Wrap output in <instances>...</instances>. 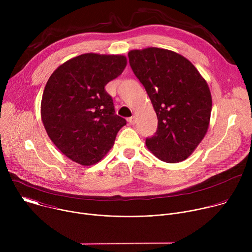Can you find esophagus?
<instances>
[{"instance_id": "34e87169", "label": "esophagus", "mask_w": 252, "mask_h": 252, "mask_svg": "<svg viewBox=\"0 0 252 252\" xmlns=\"http://www.w3.org/2000/svg\"><path fill=\"white\" fill-rule=\"evenodd\" d=\"M127 122L130 124V125H133L135 123V118L134 117H130L127 119Z\"/></svg>"}]
</instances>
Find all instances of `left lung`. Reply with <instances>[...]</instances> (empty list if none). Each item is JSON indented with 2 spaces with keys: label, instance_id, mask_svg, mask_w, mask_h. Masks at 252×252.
I'll return each instance as SVG.
<instances>
[{
  "label": "left lung",
  "instance_id": "obj_1",
  "mask_svg": "<svg viewBox=\"0 0 252 252\" xmlns=\"http://www.w3.org/2000/svg\"><path fill=\"white\" fill-rule=\"evenodd\" d=\"M128 60L158 117V129L147 137V147L162 161L185 160L208 128L212 100L205 80L189 60L168 50H133Z\"/></svg>",
  "mask_w": 252,
  "mask_h": 252
}]
</instances>
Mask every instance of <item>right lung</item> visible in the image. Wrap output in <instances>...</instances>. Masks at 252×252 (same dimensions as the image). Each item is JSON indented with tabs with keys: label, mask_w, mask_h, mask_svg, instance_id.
Listing matches in <instances>:
<instances>
[{
	"label": "right lung",
	"mask_w": 252,
	"mask_h": 252,
	"mask_svg": "<svg viewBox=\"0 0 252 252\" xmlns=\"http://www.w3.org/2000/svg\"><path fill=\"white\" fill-rule=\"evenodd\" d=\"M126 65L125 56L84 54L60 65L50 77L42 97V121L56 147L71 160L96 163L126 126L104 89Z\"/></svg>",
	"instance_id": "right-lung-1"
}]
</instances>
